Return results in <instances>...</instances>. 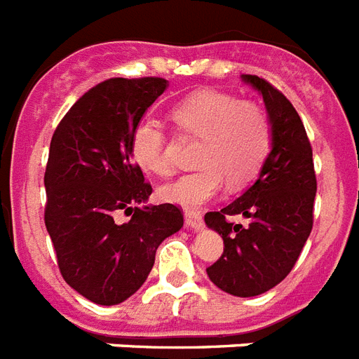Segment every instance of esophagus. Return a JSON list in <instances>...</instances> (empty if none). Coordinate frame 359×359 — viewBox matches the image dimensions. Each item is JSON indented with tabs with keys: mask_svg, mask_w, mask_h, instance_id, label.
<instances>
[{
	"mask_svg": "<svg viewBox=\"0 0 359 359\" xmlns=\"http://www.w3.org/2000/svg\"><path fill=\"white\" fill-rule=\"evenodd\" d=\"M184 217H186V225H188L189 229L201 230V229H203V226H205L203 215H201L199 212H186Z\"/></svg>",
	"mask_w": 359,
	"mask_h": 359,
	"instance_id": "1",
	"label": "esophagus"
}]
</instances>
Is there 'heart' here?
I'll return each mask as SVG.
<instances>
[{
	"mask_svg": "<svg viewBox=\"0 0 359 359\" xmlns=\"http://www.w3.org/2000/svg\"><path fill=\"white\" fill-rule=\"evenodd\" d=\"M170 119L179 133L199 138L195 151L199 168L160 188L162 199L186 210L210 203L226 180L232 188L249 182L271 151V123L264 110L225 92H195L175 104ZM164 145L162 125L140 121L130 136L134 164L145 173L168 175Z\"/></svg>",
	"mask_w": 359,
	"mask_h": 359,
	"instance_id": "heart-1",
	"label": "heart"
}]
</instances>
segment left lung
<instances>
[{"instance_id": "8db88e82", "label": "left lung", "mask_w": 359, "mask_h": 359, "mask_svg": "<svg viewBox=\"0 0 359 359\" xmlns=\"http://www.w3.org/2000/svg\"><path fill=\"white\" fill-rule=\"evenodd\" d=\"M241 79L264 97L273 140L255 184L219 212L205 215L206 226L225 243L206 273L230 295L256 297L280 284L299 260L313 226L317 180L310 140L290 99L265 79ZM230 215H243L250 225L230 224Z\"/></svg>"}]
</instances>
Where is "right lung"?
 <instances>
[{
	"label": "right lung",
	"mask_w": 359,
	"mask_h": 359,
	"mask_svg": "<svg viewBox=\"0 0 359 359\" xmlns=\"http://www.w3.org/2000/svg\"><path fill=\"white\" fill-rule=\"evenodd\" d=\"M165 88L160 77L103 81L68 110L51 138L43 221L62 278L95 304L134 295L160 243L184 225L179 206L145 205L153 188L130 154L134 127ZM121 211L131 215L125 224L115 219Z\"/></svg>",
	"instance_id": "obj_1"
}]
</instances>
